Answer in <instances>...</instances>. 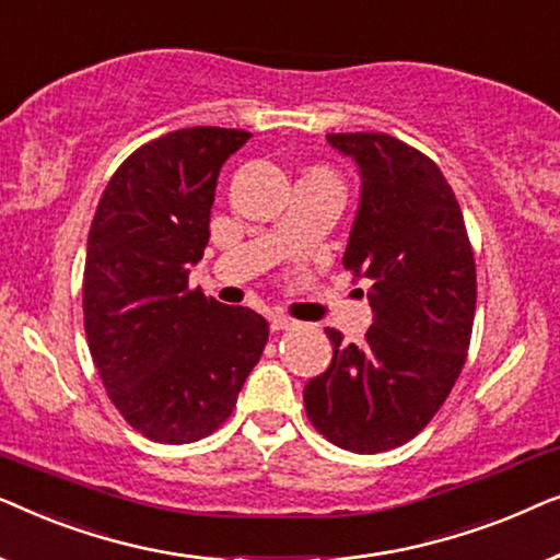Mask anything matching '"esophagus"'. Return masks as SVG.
Returning a JSON list of instances; mask_svg holds the SVG:
<instances>
[{"label": "esophagus", "instance_id": "34e87169", "mask_svg": "<svg viewBox=\"0 0 560 560\" xmlns=\"http://www.w3.org/2000/svg\"><path fill=\"white\" fill-rule=\"evenodd\" d=\"M270 324H272V331H290V328L298 326L295 320L288 318V316H272Z\"/></svg>", "mask_w": 560, "mask_h": 560}]
</instances>
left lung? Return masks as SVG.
<instances>
[{"label":"left lung","mask_w":560,"mask_h":560,"mask_svg":"<svg viewBox=\"0 0 560 560\" xmlns=\"http://www.w3.org/2000/svg\"><path fill=\"white\" fill-rule=\"evenodd\" d=\"M362 175L343 267L366 280L362 347L336 328L331 366L303 389L318 433L354 454L402 446L456 385L471 341L477 267L464 213L439 165L385 132L326 135Z\"/></svg>","instance_id":"1"}]
</instances>
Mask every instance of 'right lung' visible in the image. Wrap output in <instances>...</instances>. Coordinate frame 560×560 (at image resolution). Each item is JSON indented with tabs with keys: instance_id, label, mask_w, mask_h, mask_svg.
Listing matches in <instances>:
<instances>
[{
	"instance_id": "right-lung-1",
	"label": "right lung",
	"mask_w": 560,
	"mask_h": 560,
	"mask_svg": "<svg viewBox=\"0 0 560 560\" xmlns=\"http://www.w3.org/2000/svg\"><path fill=\"white\" fill-rule=\"evenodd\" d=\"M244 129H175L112 175L91 221L83 328L121 418L144 439L190 443L232 416L270 326L188 288L203 257L219 171Z\"/></svg>"
}]
</instances>
